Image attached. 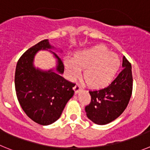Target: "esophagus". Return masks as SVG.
I'll return each mask as SVG.
<instances>
[{"instance_id": "obj_1", "label": "esophagus", "mask_w": 150, "mask_h": 150, "mask_svg": "<svg viewBox=\"0 0 150 150\" xmlns=\"http://www.w3.org/2000/svg\"><path fill=\"white\" fill-rule=\"evenodd\" d=\"M81 89H82V85L80 84V83H77V84L75 86V87H74V90H75V93H78V92L80 90H81Z\"/></svg>"}]
</instances>
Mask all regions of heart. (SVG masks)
I'll return each mask as SVG.
<instances>
[{
    "mask_svg": "<svg viewBox=\"0 0 150 150\" xmlns=\"http://www.w3.org/2000/svg\"><path fill=\"white\" fill-rule=\"evenodd\" d=\"M64 65L72 79H76L85 69L83 76L93 87H106L115 78L120 67V60L116 54L103 45H96L75 54L74 59L66 58Z\"/></svg>",
    "mask_w": 150,
    "mask_h": 150,
    "instance_id": "heart-1",
    "label": "heart"
}]
</instances>
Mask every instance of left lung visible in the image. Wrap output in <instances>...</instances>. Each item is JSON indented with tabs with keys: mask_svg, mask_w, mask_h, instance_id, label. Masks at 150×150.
I'll use <instances>...</instances> for the list:
<instances>
[{
	"mask_svg": "<svg viewBox=\"0 0 150 150\" xmlns=\"http://www.w3.org/2000/svg\"><path fill=\"white\" fill-rule=\"evenodd\" d=\"M123 69L108 87L90 90L91 100L85 107L90 120L98 125H105L119 117L127 107L133 89L132 65L125 56Z\"/></svg>",
	"mask_w": 150,
	"mask_h": 150,
	"instance_id": "obj_1",
	"label": "left lung"
}]
</instances>
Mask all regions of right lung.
I'll return each mask as SVG.
<instances>
[{"label":"right lung","instance_id":"add662e5","mask_svg":"<svg viewBox=\"0 0 150 150\" xmlns=\"http://www.w3.org/2000/svg\"><path fill=\"white\" fill-rule=\"evenodd\" d=\"M51 48L48 40H42L27 50L18 60L15 73V87L21 108L29 118L42 125H50L60 118L67 102L74 95L75 83L60 74L64 64L57 54L56 73L41 72L33 67L34 55L39 50Z\"/></svg>","mask_w":150,"mask_h":150}]
</instances>
